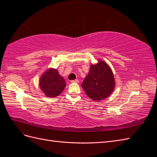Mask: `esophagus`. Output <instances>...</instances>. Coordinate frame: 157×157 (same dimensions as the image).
<instances>
[{
  "mask_svg": "<svg viewBox=\"0 0 157 157\" xmlns=\"http://www.w3.org/2000/svg\"><path fill=\"white\" fill-rule=\"evenodd\" d=\"M78 82H79V80L78 79L71 80V82H72V83H78Z\"/></svg>",
  "mask_w": 157,
  "mask_h": 157,
  "instance_id": "34e87169",
  "label": "esophagus"
}]
</instances>
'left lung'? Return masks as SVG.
Wrapping results in <instances>:
<instances>
[{
  "instance_id": "left-lung-1",
  "label": "left lung",
  "mask_w": 157,
  "mask_h": 157,
  "mask_svg": "<svg viewBox=\"0 0 157 157\" xmlns=\"http://www.w3.org/2000/svg\"><path fill=\"white\" fill-rule=\"evenodd\" d=\"M115 79L109 66L103 61L92 65L82 87L87 96L94 101L105 99L115 88Z\"/></svg>"
}]
</instances>
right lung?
Returning <instances> with one entry per match:
<instances>
[{
    "mask_svg": "<svg viewBox=\"0 0 157 157\" xmlns=\"http://www.w3.org/2000/svg\"><path fill=\"white\" fill-rule=\"evenodd\" d=\"M39 86L46 96L55 98L62 93L66 83L64 78L60 76L55 69H50L42 75Z\"/></svg>",
    "mask_w": 157,
    "mask_h": 157,
    "instance_id": "1",
    "label": "right lung"
}]
</instances>
